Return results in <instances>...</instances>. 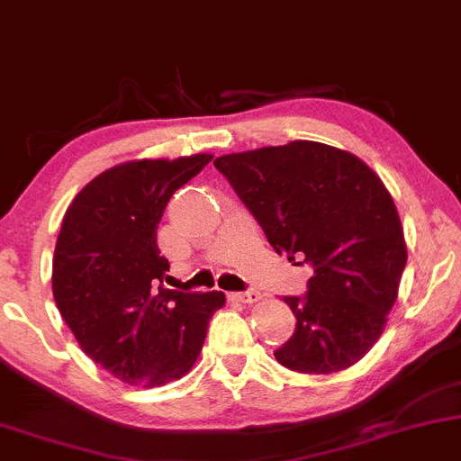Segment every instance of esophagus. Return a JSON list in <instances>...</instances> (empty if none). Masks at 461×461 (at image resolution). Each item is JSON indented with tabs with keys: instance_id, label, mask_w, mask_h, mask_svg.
I'll use <instances>...</instances> for the list:
<instances>
[{
	"instance_id": "1",
	"label": "esophagus",
	"mask_w": 461,
	"mask_h": 461,
	"mask_svg": "<svg viewBox=\"0 0 461 461\" xmlns=\"http://www.w3.org/2000/svg\"><path fill=\"white\" fill-rule=\"evenodd\" d=\"M231 298H234V301H238V303H242V304H253V303L262 301V294L255 292V290L234 292V294H231Z\"/></svg>"
}]
</instances>
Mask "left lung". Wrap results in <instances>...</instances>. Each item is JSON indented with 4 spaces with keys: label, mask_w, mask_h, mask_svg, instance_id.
Here are the masks:
<instances>
[{
    "label": "left lung",
    "mask_w": 461,
    "mask_h": 461,
    "mask_svg": "<svg viewBox=\"0 0 461 461\" xmlns=\"http://www.w3.org/2000/svg\"><path fill=\"white\" fill-rule=\"evenodd\" d=\"M214 167L276 253L313 268L304 296H285L296 330L275 358L301 374L352 367L380 339L406 268L391 193L363 160L318 141L225 154Z\"/></svg>",
    "instance_id": "8db88e82"
}]
</instances>
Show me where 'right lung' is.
Returning <instances> with one entry per match:
<instances>
[{
    "label": "right lung",
    "instance_id": "obj_1",
    "mask_svg": "<svg viewBox=\"0 0 461 461\" xmlns=\"http://www.w3.org/2000/svg\"><path fill=\"white\" fill-rule=\"evenodd\" d=\"M212 160H131L72 199L53 255V298L81 350L132 386L180 380L202 352L223 292L163 285L157 230L171 195Z\"/></svg>",
    "mask_w": 461,
    "mask_h": 461
}]
</instances>
